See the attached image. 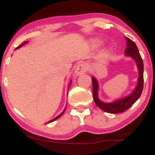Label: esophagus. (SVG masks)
Here are the masks:
<instances>
[{"instance_id": "34e87169", "label": "esophagus", "mask_w": 155, "mask_h": 155, "mask_svg": "<svg viewBox=\"0 0 155 155\" xmlns=\"http://www.w3.org/2000/svg\"><path fill=\"white\" fill-rule=\"evenodd\" d=\"M87 71V66L85 64L82 63L79 64L76 66L75 68V74L76 75H81V74H84L86 73Z\"/></svg>"}]
</instances>
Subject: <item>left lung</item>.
<instances>
[{"instance_id": "1", "label": "left lung", "mask_w": 155, "mask_h": 155, "mask_svg": "<svg viewBox=\"0 0 155 155\" xmlns=\"http://www.w3.org/2000/svg\"><path fill=\"white\" fill-rule=\"evenodd\" d=\"M126 40L127 48L124 51L125 55L134 59L138 67V83L134 91L130 95L127 96L126 97L122 98V99H119V100H116L111 103L102 102L98 98L99 86H98L97 80L94 76L91 78L92 85H93V98L95 104L99 109L111 114L124 112L130 107H132L135 101L140 97L143 91V87H144V75H143L144 74V64H143L142 58L141 57L137 46L135 44V43L131 39L127 38V37H126Z\"/></svg>"}]
</instances>
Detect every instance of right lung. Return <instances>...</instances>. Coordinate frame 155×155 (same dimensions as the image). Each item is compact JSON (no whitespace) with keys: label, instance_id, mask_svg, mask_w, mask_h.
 I'll use <instances>...</instances> for the list:
<instances>
[{"label":"right lung","instance_id":"1","mask_svg":"<svg viewBox=\"0 0 155 155\" xmlns=\"http://www.w3.org/2000/svg\"><path fill=\"white\" fill-rule=\"evenodd\" d=\"M27 43H28V42H27V41H25V42H23V43H22V44H21L20 45V46H18V47H17V48H15V49H18V48H21V46H23V45H24V44H27ZM71 82H70V84H69V87H70V85H71ZM65 109H66V108H65ZM65 109H64V110L63 111V112H62V113H61V114H59V115H58V116H57V117H56V118H54V119H51V121H48V123H51V122H52V121H55V120H56V119H58V118H60V117L62 116V114H63L64 113V111H65Z\"/></svg>","mask_w":155,"mask_h":155}]
</instances>
